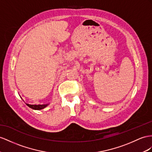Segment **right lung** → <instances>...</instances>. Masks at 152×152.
Instances as JSON below:
<instances>
[{
    "mask_svg": "<svg viewBox=\"0 0 152 152\" xmlns=\"http://www.w3.org/2000/svg\"><path fill=\"white\" fill-rule=\"evenodd\" d=\"M29 107L34 110H41L46 107L49 104H26Z\"/></svg>",
    "mask_w": 152,
    "mask_h": 152,
    "instance_id": "obj_1",
    "label": "right lung"
}]
</instances>
